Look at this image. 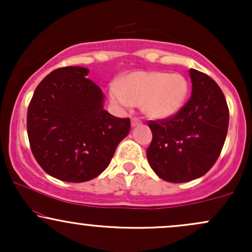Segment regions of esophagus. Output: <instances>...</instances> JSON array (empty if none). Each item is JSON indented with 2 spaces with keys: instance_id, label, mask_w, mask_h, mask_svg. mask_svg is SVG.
<instances>
[{
  "instance_id": "esophagus-1",
  "label": "esophagus",
  "mask_w": 252,
  "mask_h": 252,
  "mask_svg": "<svg viewBox=\"0 0 252 252\" xmlns=\"http://www.w3.org/2000/svg\"><path fill=\"white\" fill-rule=\"evenodd\" d=\"M140 124H142V121H141L140 118H137V117H132L131 118V126H140Z\"/></svg>"
}]
</instances>
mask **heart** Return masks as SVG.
Returning <instances> with one entry per match:
<instances>
[{"label":"heart","mask_w":252,"mask_h":252,"mask_svg":"<svg viewBox=\"0 0 252 252\" xmlns=\"http://www.w3.org/2000/svg\"><path fill=\"white\" fill-rule=\"evenodd\" d=\"M189 94V83L179 73L137 71L126 74L120 84H111L110 98L120 108L141 105L147 116L163 120L180 111Z\"/></svg>","instance_id":"obj_1"}]
</instances>
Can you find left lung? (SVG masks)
Segmentation results:
<instances>
[{
  "label": "left lung",
  "instance_id": "8db88e82",
  "mask_svg": "<svg viewBox=\"0 0 252 252\" xmlns=\"http://www.w3.org/2000/svg\"><path fill=\"white\" fill-rule=\"evenodd\" d=\"M192 94L174 116L149 121L147 149L152 169L162 180L187 182L206 174L218 160L228 128L224 94L212 78L190 68Z\"/></svg>",
  "mask_w": 252,
  "mask_h": 252
}]
</instances>
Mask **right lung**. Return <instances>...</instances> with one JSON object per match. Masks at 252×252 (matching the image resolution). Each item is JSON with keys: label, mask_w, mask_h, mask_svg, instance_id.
Returning <instances> with one entry per match:
<instances>
[{"label": "right lung", "mask_w": 252, "mask_h": 252, "mask_svg": "<svg viewBox=\"0 0 252 252\" xmlns=\"http://www.w3.org/2000/svg\"><path fill=\"white\" fill-rule=\"evenodd\" d=\"M79 66L57 68L37 85L27 111L32 153L47 174L84 182L106 169L130 131L129 118L103 109L99 86Z\"/></svg>", "instance_id": "right-lung-1"}]
</instances>
